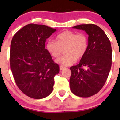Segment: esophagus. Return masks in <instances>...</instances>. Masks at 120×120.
Returning a JSON list of instances; mask_svg holds the SVG:
<instances>
[{
  "mask_svg": "<svg viewBox=\"0 0 120 120\" xmlns=\"http://www.w3.org/2000/svg\"><path fill=\"white\" fill-rule=\"evenodd\" d=\"M65 67H64V66H60V70H64V69L65 68Z\"/></svg>",
  "mask_w": 120,
  "mask_h": 120,
  "instance_id": "1",
  "label": "esophagus"
}]
</instances>
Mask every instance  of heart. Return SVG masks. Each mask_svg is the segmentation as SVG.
Listing matches in <instances>:
<instances>
[{"mask_svg":"<svg viewBox=\"0 0 120 120\" xmlns=\"http://www.w3.org/2000/svg\"><path fill=\"white\" fill-rule=\"evenodd\" d=\"M46 48L54 58L59 57L66 49V55L56 61L63 66H70L74 64L77 59L80 60L85 56L88 48V38L83 33L65 31L57 36L56 42L49 41Z\"/></svg>","mask_w":120,"mask_h":120,"instance_id":"obj_1","label":"heart"}]
</instances>
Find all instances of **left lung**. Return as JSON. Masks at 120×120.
Here are the masks:
<instances>
[{"label": "left lung", "instance_id": "8db88e82", "mask_svg": "<svg viewBox=\"0 0 120 120\" xmlns=\"http://www.w3.org/2000/svg\"><path fill=\"white\" fill-rule=\"evenodd\" d=\"M73 28L86 32L88 48L79 63L70 68V89L76 96L90 97L100 91L109 74L112 61L110 41L95 24H81Z\"/></svg>", "mask_w": 120, "mask_h": 120}]
</instances>
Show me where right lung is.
<instances>
[{
    "mask_svg": "<svg viewBox=\"0 0 120 120\" xmlns=\"http://www.w3.org/2000/svg\"><path fill=\"white\" fill-rule=\"evenodd\" d=\"M56 29L30 24L15 34L10 52V68L19 89L26 96L40 99L53 91L59 66L45 49L46 40Z\"/></svg>",
    "mask_w": 120,
    "mask_h": 120,
    "instance_id": "obj_1",
    "label": "right lung"
}]
</instances>
